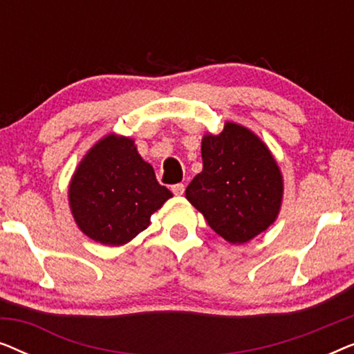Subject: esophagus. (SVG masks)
<instances>
[{
  "label": "esophagus",
  "mask_w": 354,
  "mask_h": 354,
  "mask_svg": "<svg viewBox=\"0 0 354 354\" xmlns=\"http://www.w3.org/2000/svg\"><path fill=\"white\" fill-rule=\"evenodd\" d=\"M172 192L174 195H183V192H185V185H183V183H176V185H172Z\"/></svg>",
  "instance_id": "obj_1"
}]
</instances>
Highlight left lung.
Returning <instances> with one entry per match:
<instances>
[{"label": "left lung", "mask_w": 354, "mask_h": 354, "mask_svg": "<svg viewBox=\"0 0 354 354\" xmlns=\"http://www.w3.org/2000/svg\"><path fill=\"white\" fill-rule=\"evenodd\" d=\"M203 171L187 187V200L216 234L245 243L275 221L282 176L266 145L248 129L227 122L201 143Z\"/></svg>", "instance_id": "obj_1"}]
</instances>
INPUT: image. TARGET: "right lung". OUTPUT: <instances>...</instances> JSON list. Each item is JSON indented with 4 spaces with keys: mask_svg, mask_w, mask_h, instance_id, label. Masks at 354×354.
I'll return each instance as SVG.
<instances>
[{
    "mask_svg": "<svg viewBox=\"0 0 354 354\" xmlns=\"http://www.w3.org/2000/svg\"><path fill=\"white\" fill-rule=\"evenodd\" d=\"M172 193L159 185L133 140L109 135L80 162L69 188L77 225L91 240L119 246L143 232Z\"/></svg>",
    "mask_w": 354,
    "mask_h": 354,
    "instance_id": "right-lung-1",
    "label": "right lung"
}]
</instances>
